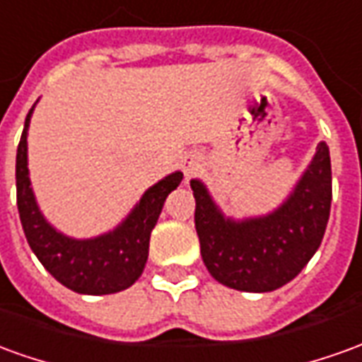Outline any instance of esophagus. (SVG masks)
<instances>
[{
	"label": "esophagus",
	"mask_w": 362,
	"mask_h": 362,
	"mask_svg": "<svg viewBox=\"0 0 362 362\" xmlns=\"http://www.w3.org/2000/svg\"><path fill=\"white\" fill-rule=\"evenodd\" d=\"M202 168V156L199 153H189L182 158V170L186 174V178L194 176Z\"/></svg>",
	"instance_id": "1"
}]
</instances>
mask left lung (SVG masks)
Here are the masks:
<instances>
[{
    "mask_svg": "<svg viewBox=\"0 0 362 362\" xmlns=\"http://www.w3.org/2000/svg\"><path fill=\"white\" fill-rule=\"evenodd\" d=\"M194 223L209 274L243 292H272L300 274L322 245L331 209L329 148L320 143L292 196L274 214L231 221L206 186L192 180Z\"/></svg>",
    "mask_w": 362,
    "mask_h": 362,
    "instance_id": "obj_1",
    "label": "left lung"
}]
</instances>
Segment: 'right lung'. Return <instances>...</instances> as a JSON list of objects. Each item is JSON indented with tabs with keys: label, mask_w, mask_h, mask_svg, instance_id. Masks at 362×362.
Here are the masks:
<instances>
[{
	"label": "right lung",
	"mask_w": 362,
	"mask_h": 362,
	"mask_svg": "<svg viewBox=\"0 0 362 362\" xmlns=\"http://www.w3.org/2000/svg\"><path fill=\"white\" fill-rule=\"evenodd\" d=\"M33 107L27 113L21 141L17 146V209L29 247L42 267L78 294H115L129 288L145 269L151 231L158 221L166 196L182 182V173H174L145 192L137 207L123 223L95 239H70L58 233L39 211L33 196L27 168V129Z\"/></svg>",
	"instance_id": "add662e5"
}]
</instances>
